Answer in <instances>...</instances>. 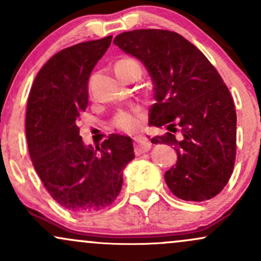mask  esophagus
Masks as SVG:
<instances>
[{
	"label": "esophagus",
	"instance_id": "34e87169",
	"mask_svg": "<svg viewBox=\"0 0 261 261\" xmlns=\"http://www.w3.org/2000/svg\"><path fill=\"white\" fill-rule=\"evenodd\" d=\"M151 142L146 139L145 136H136L134 137V148L135 152L137 154L143 153V152H147L151 148Z\"/></svg>",
	"mask_w": 261,
	"mask_h": 261
}]
</instances>
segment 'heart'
Here are the masks:
<instances>
[{"mask_svg": "<svg viewBox=\"0 0 261 261\" xmlns=\"http://www.w3.org/2000/svg\"><path fill=\"white\" fill-rule=\"evenodd\" d=\"M133 66H139L137 62L133 59H122L118 62L115 68L122 67H133ZM142 113L140 109H131V110H121L114 118V124L116 127H119L122 131H134L140 126Z\"/></svg>", "mask_w": 261, "mask_h": 261, "instance_id": "obj_1", "label": "heart"}]
</instances>
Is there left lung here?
Returning a JSON list of instances; mask_svg holds the SVG:
<instances>
[{"label":"left lung","instance_id":"8db88e82","mask_svg":"<svg viewBox=\"0 0 261 261\" xmlns=\"http://www.w3.org/2000/svg\"><path fill=\"white\" fill-rule=\"evenodd\" d=\"M114 44L151 76L155 103L149 125L170 131L151 141L173 146L178 157L164 174L169 190L185 201L215 197L228 182L236 160L237 115L222 77L178 33L137 29L119 34ZM178 128L180 139L174 135Z\"/></svg>","mask_w":261,"mask_h":261}]
</instances>
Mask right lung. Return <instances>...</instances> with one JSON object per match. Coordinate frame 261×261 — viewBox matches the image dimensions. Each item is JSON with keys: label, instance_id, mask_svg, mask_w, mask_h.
<instances>
[{"label": "right lung", "instance_id": "add662e5", "mask_svg": "<svg viewBox=\"0 0 261 261\" xmlns=\"http://www.w3.org/2000/svg\"><path fill=\"white\" fill-rule=\"evenodd\" d=\"M112 35L61 50L39 71L27 106L25 134L39 178L62 207L99 211L115 201L122 170L135 158L133 140L112 134L100 146L80 136V113L88 106V80Z\"/></svg>", "mask_w": 261, "mask_h": 261}]
</instances>
